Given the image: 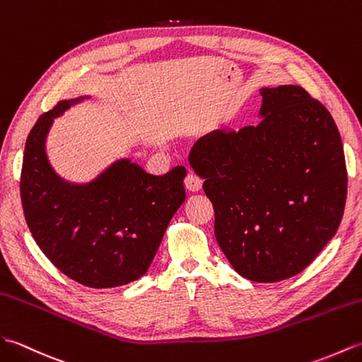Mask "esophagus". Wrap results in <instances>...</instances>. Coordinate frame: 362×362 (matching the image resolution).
Segmentation results:
<instances>
[{
  "label": "esophagus",
  "instance_id": "34e87169",
  "mask_svg": "<svg viewBox=\"0 0 362 362\" xmlns=\"http://www.w3.org/2000/svg\"><path fill=\"white\" fill-rule=\"evenodd\" d=\"M184 186H186V189H189L192 192H198L203 186V181L194 172H189L187 176H186V180H184Z\"/></svg>",
  "mask_w": 362,
  "mask_h": 362
}]
</instances>
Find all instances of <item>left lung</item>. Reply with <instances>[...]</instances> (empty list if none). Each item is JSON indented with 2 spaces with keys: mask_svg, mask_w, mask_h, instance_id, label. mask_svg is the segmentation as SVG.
Returning a JSON list of instances; mask_svg holds the SVG:
<instances>
[{
  "mask_svg": "<svg viewBox=\"0 0 362 362\" xmlns=\"http://www.w3.org/2000/svg\"><path fill=\"white\" fill-rule=\"evenodd\" d=\"M262 120L216 130L190 151L215 211V238L254 282L299 274L339 228L347 167L332 115L297 85L262 88Z\"/></svg>",
  "mask_w": 362,
  "mask_h": 362,
  "instance_id": "obj_1",
  "label": "left lung"
}]
</instances>
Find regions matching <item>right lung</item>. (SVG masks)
<instances>
[{
    "label": "right lung",
    "mask_w": 362,
    "mask_h": 362,
    "mask_svg": "<svg viewBox=\"0 0 362 362\" xmlns=\"http://www.w3.org/2000/svg\"><path fill=\"white\" fill-rule=\"evenodd\" d=\"M62 100L38 117L24 147L20 195L24 218L55 268L90 288H115L147 272L172 216L186 199V168L165 175L119 160L88 186L62 181L47 163L45 139Z\"/></svg>",
    "instance_id": "obj_1"
}]
</instances>
